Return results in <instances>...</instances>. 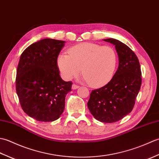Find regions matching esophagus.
I'll list each match as a JSON object with an SVG mask.
<instances>
[{"mask_svg": "<svg viewBox=\"0 0 159 159\" xmlns=\"http://www.w3.org/2000/svg\"><path fill=\"white\" fill-rule=\"evenodd\" d=\"M79 87V85H76V84H73L72 85V89H78Z\"/></svg>", "mask_w": 159, "mask_h": 159, "instance_id": "esophagus-1", "label": "esophagus"}]
</instances>
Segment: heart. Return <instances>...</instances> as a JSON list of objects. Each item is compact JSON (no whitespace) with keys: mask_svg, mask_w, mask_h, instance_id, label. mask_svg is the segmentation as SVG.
<instances>
[{"mask_svg":"<svg viewBox=\"0 0 159 159\" xmlns=\"http://www.w3.org/2000/svg\"><path fill=\"white\" fill-rule=\"evenodd\" d=\"M68 54H61L57 58V65L66 80L77 76L81 68L84 80L93 87L105 85L113 77L117 54L112 47L82 43L71 48Z\"/></svg>","mask_w":159,"mask_h":159,"instance_id":"1","label":"heart"}]
</instances>
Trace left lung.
<instances>
[{
  "label": "left lung",
  "instance_id": "left-lung-1",
  "mask_svg": "<svg viewBox=\"0 0 159 159\" xmlns=\"http://www.w3.org/2000/svg\"><path fill=\"white\" fill-rule=\"evenodd\" d=\"M115 45L119 66L107 85L92 90L87 107L97 120L113 123L133 110L141 85L139 59L129 47L116 39H103Z\"/></svg>",
  "mask_w": 159,
  "mask_h": 159
}]
</instances>
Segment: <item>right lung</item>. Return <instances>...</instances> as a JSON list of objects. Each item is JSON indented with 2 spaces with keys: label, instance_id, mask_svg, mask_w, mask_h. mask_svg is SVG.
Masks as SVG:
<instances>
[{
  "label": "right lung",
  "instance_id": "obj_1",
  "mask_svg": "<svg viewBox=\"0 0 159 159\" xmlns=\"http://www.w3.org/2000/svg\"><path fill=\"white\" fill-rule=\"evenodd\" d=\"M65 42L43 39L32 43L20 56L16 89L24 112L39 121L59 119L72 83L59 75L57 58Z\"/></svg>",
  "mask_w": 159,
  "mask_h": 159
}]
</instances>
